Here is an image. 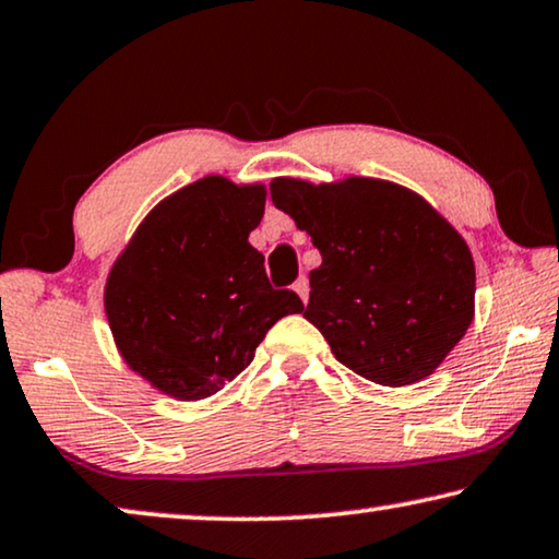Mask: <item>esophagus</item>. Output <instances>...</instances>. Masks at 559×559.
Segmentation results:
<instances>
[{
  "mask_svg": "<svg viewBox=\"0 0 559 559\" xmlns=\"http://www.w3.org/2000/svg\"><path fill=\"white\" fill-rule=\"evenodd\" d=\"M293 289L299 295V299H302V302H307V297H310V282H307L305 277H299L295 285H293Z\"/></svg>",
  "mask_w": 559,
  "mask_h": 559,
  "instance_id": "esophagus-1",
  "label": "esophagus"
}]
</instances>
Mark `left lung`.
<instances>
[{"label": "left lung", "mask_w": 559, "mask_h": 559, "mask_svg": "<svg viewBox=\"0 0 559 559\" xmlns=\"http://www.w3.org/2000/svg\"><path fill=\"white\" fill-rule=\"evenodd\" d=\"M270 193L322 254L305 318L335 358L391 388L431 376L474 320V260L454 226L383 179L282 176Z\"/></svg>", "instance_id": "1"}]
</instances>
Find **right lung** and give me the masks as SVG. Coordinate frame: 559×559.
Returning a JSON list of instances; mask_svg holds the SVG:
<instances>
[{
  "label": "right lung",
  "instance_id": "add662e5",
  "mask_svg": "<svg viewBox=\"0 0 559 559\" xmlns=\"http://www.w3.org/2000/svg\"><path fill=\"white\" fill-rule=\"evenodd\" d=\"M264 199L262 183L204 176L160 201L112 264V340L156 391L209 399L252 362L274 322L305 310L293 289L270 285L249 245Z\"/></svg>",
  "mask_w": 559,
  "mask_h": 559
}]
</instances>
